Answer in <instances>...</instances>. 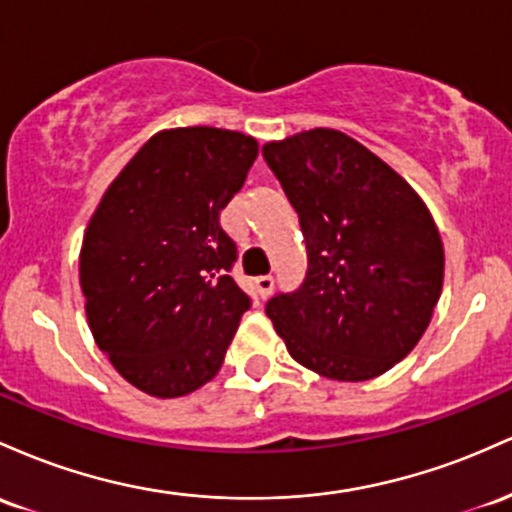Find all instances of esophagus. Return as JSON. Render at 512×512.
I'll return each instance as SVG.
<instances>
[{"label": "esophagus", "mask_w": 512, "mask_h": 512, "mask_svg": "<svg viewBox=\"0 0 512 512\" xmlns=\"http://www.w3.org/2000/svg\"><path fill=\"white\" fill-rule=\"evenodd\" d=\"M254 287H256V295L261 297V300H266L273 290V275H258L254 280Z\"/></svg>", "instance_id": "obj_1"}]
</instances>
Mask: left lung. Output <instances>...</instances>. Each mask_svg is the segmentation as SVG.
I'll list each match as a JSON object with an SVG mask.
<instances>
[{"label": "left lung", "mask_w": 512, "mask_h": 512, "mask_svg": "<svg viewBox=\"0 0 512 512\" xmlns=\"http://www.w3.org/2000/svg\"><path fill=\"white\" fill-rule=\"evenodd\" d=\"M263 159L300 217L307 275L266 304L297 363L338 382L382 375L416 348L440 300L445 254L418 193L353 137L317 128Z\"/></svg>", "instance_id": "1"}]
</instances>
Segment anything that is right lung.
<instances>
[{"instance_id": "obj_1", "label": "right lung", "mask_w": 512, "mask_h": 512, "mask_svg": "<svg viewBox=\"0 0 512 512\" xmlns=\"http://www.w3.org/2000/svg\"><path fill=\"white\" fill-rule=\"evenodd\" d=\"M256 157L241 132L162 130L91 215L79 256L89 329L145 394L174 399L210 382L251 307L229 275L237 244L220 212Z\"/></svg>"}]
</instances>
